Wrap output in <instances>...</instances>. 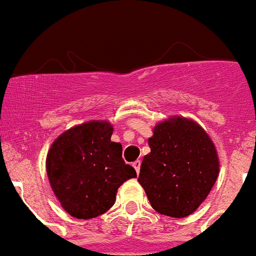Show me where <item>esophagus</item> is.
I'll use <instances>...</instances> for the list:
<instances>
[{
	"instance_id": "34e87169",
	"label": "esophagus",
	"mask_w": 256,
	"mask_h": 256,
	"mask_svg": "<svg viewBox=\"0 0 256 256\" xmlns=\"http://www.w3.org/2000/svg\"><path fill=\"white\" fill-rule=\"evenodd\" d=\"M132 166L134 167V170H136V172L138 174L140 172V167H141V160H136V162H133Z\"/></svg>"
}]
</instances>
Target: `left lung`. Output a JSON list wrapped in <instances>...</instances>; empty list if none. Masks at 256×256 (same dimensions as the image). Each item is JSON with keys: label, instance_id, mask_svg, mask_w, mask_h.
Here are the masks:
<instances>
[{"label": "left lung", "instance_id": "left-lung-1", "mask_svg": "<svg viewBox=\"0 0 256 256\" xmlns=\"http://www.w3.org/2000/svg\"><path fill=\"white\" fill-rule=\"evenodd\" d=\"M150 152L141 163L138 182L152 208L186 218L207 198L219 176L216 146L200 124L171 116L155 124Z\"/></svg>", "mask_w": 256, "mask_h": 256}]
</instances>
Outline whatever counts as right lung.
Here are the masks:
<instances>
[{"label": "right lung", "instance_id": "1", "mask_svg": "<svg viewBox=\"0 0 256 256\" xmlns=\"http://www.w3.org/2000/svg\"><path fill=\"white\" fill-rule=\"evenodd\" d=\"M112 124L90 120L64 130L46 155L50 186L66 212L93 219L112 207L123 182L136 178L122 158V144L111 141Z\"/></svg>", "mask_w": 256, "mask_h": 256}]
</instances>
